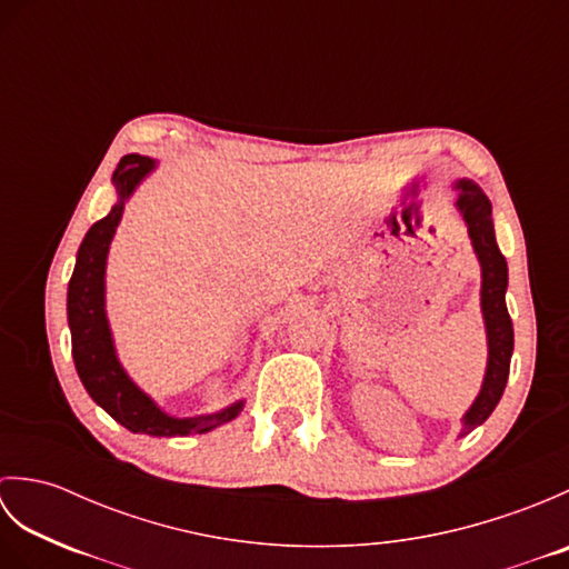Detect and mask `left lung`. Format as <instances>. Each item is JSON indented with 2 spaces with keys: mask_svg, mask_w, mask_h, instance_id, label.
<instances>
[{
  "mask_svg": "<svg viewBox=\"0 0 569 569\" xmlns=\"http://www.w3.org/2000/svg\"><path fill=\"white\" fill-rule=\"evenodd\" d=\"M457 200L455 208L462 214L467 224V234L481 266V318L487 330V371L481 389L462 416V430L459 438H465L475 428L485 422L497 403L501 401L506 381H509V367L513 355V322L506 310V288H509V266L497 244L491 220V202L475 180H457L455 183Z\"/></svg>",
  "mask_w": 569,
  "mask_h": 569,
  "instance_id": "obj_1",
  "label": "left lung"
}]
</instances>
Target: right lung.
<instances>
[{"label": "right lung", "mask_w": 569, "mask_h": 569, "mask_svg": "<svg viewBox=\"0 0 569 569\" xmlns=\"http://www.w3.org/2000/svg\"><path fill=\"white\" fill-rule=\"evenodd\" d=\"M153 168L156 161L139 153H129L119 161L112 176L117 202L112 204L110 214L102 217L100 222H94L88 229V234H84L78 249L76 269H72L68 283V328L78 377L94 403L104 408L119 426H124L131 432L156 435V438H183V435L210 432L224 426V422L234 420L241 413V408H244V398L217 410V413H202L190 418L168 416L149 393H143L131 381L122 361L117 357L114 337L104 306L107 253H110L117 224L122 222L127 200L134 196L141 180Z\"/></svg>", "instance_id": "obj_1"}]
</instances>
